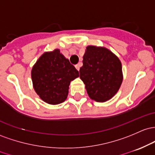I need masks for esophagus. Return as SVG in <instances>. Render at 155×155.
<instances>
[{
    "instance_id": "1",
    "label": "esophagus",
    "mask_w": 155,
    "mask_h": 155,
    "mask_svg": "<svg viewBox=\"0 0 155 155\" xmlns=\"http://www.w3.org/2000/svg\"><path fill=\"white\" fill-rule=\"evenodd\" d=\"M81 63L76 64V65H75V68L77 69V70H78V71L80 70V68H81Z\"/></svg>"
}]
</instances>
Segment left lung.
I'll list each match as a JSON object with an SVG mask.
<instances>
[{"label":"left lung","instance_id":"8db88e82","mask_svg":"<svg viewBox=\"0 0 155 155\" xmlns=\"http://www.w3.org/2000/svg\"><path fill=\"white\" fill-rule=\"evenodd\" d=\"M80 78L86 85L88 96L97 102L110 100L122 82L119 59L105 48L88 46L83 55Z\"/></svg>","mask_w":155,"mask_h":155}]
</instances>
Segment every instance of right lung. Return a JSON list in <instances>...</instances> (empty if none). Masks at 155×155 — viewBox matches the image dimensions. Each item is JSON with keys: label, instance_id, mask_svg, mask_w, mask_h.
Masks as SVG:
<instances>
[{"label": "right lung", "instance_id": "obj_1", "mask_svg": "<svg viewBox=\"0 0 155 155\" xmlns=\"http://www.w3.org/2000/svg\"><path fill=\"white\" fill-rule=\"evenodd\" d=\"M78 77V71L58 49L44 53L31 71L36 92L51 105L60 104L67 99L70 82Z\"/></svg>", "mask_w": 155, "mask_h": 155}]
</instances>
